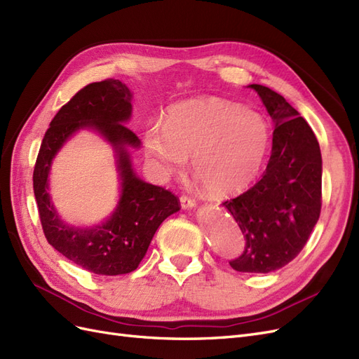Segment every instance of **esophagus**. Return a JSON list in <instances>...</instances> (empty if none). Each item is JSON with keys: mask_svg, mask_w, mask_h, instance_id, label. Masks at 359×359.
I'll return each instance as SVG.
<instances>
[{"mask_svg": "<svg viewBox=\"0 0 359 359\" xmlns=\"http://www.w3.org/2000/svg\"><path fill=\"white\" fill-rule=\"evenodd\" d=\"M180 202H181V208H182V210L193 208V206L196 205V201H194V199L190 198V196H181V198H180Z\"/></svg>", "mask_w": 359, "mask_h": 359, "instance_id": "obj_1", "label": "esophagus"}]
</instances>
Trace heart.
Here are the masks:
<instances>
[{"label":"heart","mask_w":359,"mask_h":359,"mask_svg":"<svg viewBox=\"0 0 359 359\" xmlns=\"http://www.w3.org/2000/svg\"><path fill=\"white\" fill-rule=\"evenodd\" d=\"M271 144L266 119L241 104L205 97L169 107L165 124L144 132L147 154L156 169L169 175L191 169L212 196L247 189L262 168Z\"/></svg>","instance_id":"b5f03b06"}]
</instances>
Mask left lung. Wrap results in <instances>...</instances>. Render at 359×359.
I'll return each mask as SVG.
<instances>
[{"mask_svg": "<svg viewBox=\"0 0 359 359\" xmlns=\"http://www.w3.org/2000/svg\"><path fill=\"white\" fill-rule=\"evenodd\" d=\"M276 123L266 170L252 189L223 202L245 238L231 260L240 273H271L295 259L316 226L322 208V156L313 130L283 95L248 85Z\"/></svg>", "mask_w": 359, "mask_h": 359, "instance_id": "8db88e82", "label": "left lung"}]
</instances>
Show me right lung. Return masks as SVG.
Here are the masks:
<instances>
[{
	"label": "right lung",
	"instance_id": "right-lung-1",
	"mask_svg": "<svg viewBox=\"0 0 359 359\" xmlns=\"http://www.w3.org/2000/svg\"><path fill=\"white\" fill-rule=\"evenodd\" d=\"M132 114V93L118 79H104L83 86L53 116L43 137L32 182L40 222L48 243L73 264L99 276H119L135 271L147 255L151 240L163 220L180 211V199L172 191L139 180L132 169L127 147L140 140L127 128ZM100 131L117 149L122 177V199L103 225L74 228L62 224L47 193L51 158L79 128Z\"/></svg>",
	"mask_w": 359,
	"mask_h": 359
}]
</instances>
